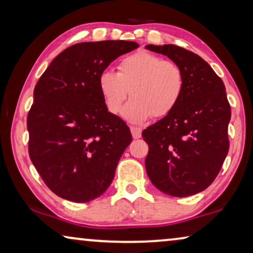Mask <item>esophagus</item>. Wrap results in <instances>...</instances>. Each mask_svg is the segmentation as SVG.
<instances>
[{
    "instance_id": "1",
    "label": "esophagus",
    "mask_w": 253,
    "mask_h": 253,
    "mask_svg": "<svg viewBox=\"0 0 253 253\" xmlns=\"http://www.w3.org/2000/svg\"><path fill=\"white\" fill-rule=\"evenodd\" d=\"M130 130H131V133H132V137L134 138V139H138V138L141 137V129H140V127L131 126Z\"/></svg>"
}]
</instances>
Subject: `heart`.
<instances>
[{
	"instance_id": "b5f03b06",
	"label": "heart",
	"mask_w": 253,
	"mask_h": 253,
	"mask_svg": "<svg viewBox=\"0 0 253 253\" xmlns=\"http://www.w3.org/2000/svg\"><path fill=\"white\" fill-rule=\"evenodd\" d=\"M184 74L178 64L165 61L148 51L124 57L119 71L103 70L98 86L107 109L119 114L127 95L132 99L123 109V117L131 123H144L153 115L162 117L172 112L184 91Z\"/></svg>"
}]
</instances>
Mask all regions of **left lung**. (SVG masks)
<instances>
[{
  "mask_svg": "<svg viewBox=\"0 0 253 253\" xmlns=\"http://www.w3.org/2000/svg\"><path fill=\"white\" fill-rule=\"evenodd\" d=\"M184 74V91L174 110L143 131L145 167L155 188L172 197L196 195L212 184L229 150L231 112L226 87L210 64L175 44H147Z\"/></svg>",
  "mask_w": 253,
  "mask_h": 253,
  "instance_id": "left-lung-1",
  "label": "left lung"
}]
</instances>
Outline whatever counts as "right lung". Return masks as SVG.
<instances>
[{
    "label": "right lung",
    "mask_w": 253,
    "mask_h": 253,
    "mask_svg": "<svg viewBox=\"0 0 253 253\" xmlns=\"http://www.w3.org/2000/svg\"><path fill=\"white\" fill-rule=\"evenodd\" d=\"M134 41L76 43L38 81L27 115L29 153L46 185L61 198L87 203L109 188L132 140L129 126L107 109L99 75Z\"/></svg>",
    "instance_id": "1"
}]
</instances>
